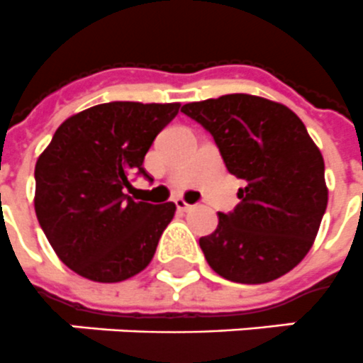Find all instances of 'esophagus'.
<instances>
[{
	"label": "esophagus",
	"instance_id": "1",
	"mask_svg": "<svg viewBox=\"0 0 363 363\" xmlns=\"http://www.w3.org/2000/svg\"><path fill=\"white\" fill-rule=\"evenodd\" d=\"M176 208H178L179 211H191V210H193V208H195V206L187 204V202H185V200L178 199V200H176Z\"/></svg>",
	"mask_w": 363,
	"mask_h": 363
}]
</instances>
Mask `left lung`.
I'll return each instance as SVG.
<instances>
[{
  "label": "left lung",
  "mask_w": 363,
  "mask_h": 363,
  "mask_svg": "<svg viewBox=\"0 0 363 363\" xmlns=\"http://www.w3.org/2000/svg\"><path fill=\"white\" fill-rule=\"evenodd\" d=\"M213 136L228 172L245 182L240 204L200 238L210 268L243 285L274 281L309 253L328 204L324 159L291 108L247 94L187 103Z\"/></svg>",
  "instance_id": "obj_1"
}]
</instances>
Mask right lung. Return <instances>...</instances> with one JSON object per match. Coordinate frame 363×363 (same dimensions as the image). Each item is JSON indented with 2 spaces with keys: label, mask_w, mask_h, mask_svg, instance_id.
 <instances>
[{
  "label": "right lung",
  "mask_w": 363,
  "mask_h": 363,
  "mask_svg": "<svg viewBox=\"0 0 363 363\" xmlns=\"http://www.w3.org/2000/svg\"><path fill=\"white\" fill-rule=\"evenodd\" d=\"M179 103L114 101L82 110L57 127L35 164V213L65 266L97 283H118L152 262L176 204L125 195L155 136Z\"/></svg>",
  "instance_id": "obj_1"
}]
</instances>
